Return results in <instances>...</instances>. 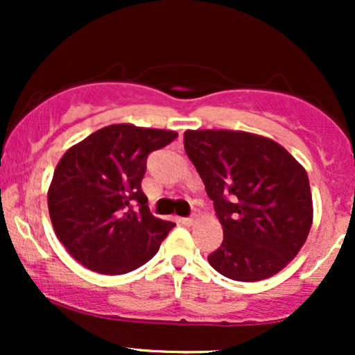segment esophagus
Instances as JSON below:
<instances>
[{
    "label": "esophagus",
    "instance_id": "1",
    "mask_svg": "<svg viewBox=\"0 0 355 355\" xmlns=\"http://www.w3.org/2000/svg\"><path fill=\"white\" fill-rule=\"evenodd\" d=\"M180 222L183 223V225L189 227V225H193L195 220H193V217H183V218H180Z\"/></svg>",
    "mask_w": 355,
    "mask_h": 355
}]
</instances>
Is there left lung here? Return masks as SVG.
<instances>
[{"mask_svg":"<svg viewBox=\"0 0 355 355\" xmlns=\"http://www.w3.org/2000/svg\"><path fill=\"white\" fill-rule=\"evenodd\" d=\"M183 145L223 229L210 266L240 282L282 270L312 227L304 166L277 141L247 132L189 130Z\"/></svg>","mask_w":355,"mask_h":355,"instance_id":"8db88e82","label":"left lung"}]
</instances>
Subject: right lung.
<instances>
[{
    "label": "right lung",
    "instance_id": "obj_1",
    "mask_svg": "<svg viewBox=\"0 0 355 355\" xmlns=\"http://www.w3.org/2000/svg\"><path fill=\"white\" fill-rule=\"evenodd\" d=\"M177 137L168 130L110 125L61 157L48 210L56 237L81 266L118 275L157 254L175 223L150 214L141 180L148 155Z\"/></svg>",
    "mask_w": 355,
    "mask_h": 355
}]
</instances>
